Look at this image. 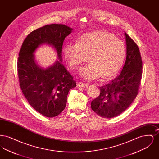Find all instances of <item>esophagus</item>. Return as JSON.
Masks as SVG:
<instances>
[{"label": "esophagus", "instance_id": "34e87169", "mask_svg": "<svg viewBox=\"0 0 159 159\" xmlns=\"http://www.w3.org/2000/svg\"><path fill=\"white\" fill-rule=\"evenodd\" d=\"M88 84L86 83H82L80 82H77V87H86Z\"/></svg>", "mask_w": 159, "mask_h": 159}]
</instances>
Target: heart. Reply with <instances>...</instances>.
<instances>
[{
    "mask_svg": "<svg viewBox=\"0 0 159 159\" xmlns=\"http://www.w3.org/2000/svg\"><path fill=\"white\" fill-rule=\"evenodd\" d=\"M63 52L71 68L82 67L89 57L91 63L79 75L87 80H93L102 75L109 78L117 73L125 60L126 46L113 33L95 31L84 34L77 43H67Z\"/></svg>",
    "mask_w": 159,
    "mask_h": 159,
    "instance_id": "b5f03b06",
    "label": "heart"
}]
</instances>
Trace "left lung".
Returning a JSON list of instances; mask_svg holds the SVG:
<instances>
[{
  "mask_svg": "<svg viewBox=\"0 0 159 159\" xmlns=\"http://www.w3.org/2000/svg\"><path fill=\"white\" fill-rule=\"evenodd\" d=\"M126 59L120 73L99 87L98 97L91 102V108L106 119L116 117L128 108L136 98L143 75V61L136 43L125 33Z\"/></svg>",
  "mask_w": 159,
  "mask_h": 159,
  "instance_id": "left-lung-1",
  "label": "left lung"
}]
</instances>
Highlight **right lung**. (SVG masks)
<instances>
[{"label": "right lung", "mask_w": 159, "mask_h": 159, "mask_svg": "<svg viewBox=\"0 0 159 159\" xmlns=\"http://www.w3.org/2000/svg\"><path fill=\"white\" fill-rule=\"evenodd\" d=\"M72 29L62 24H49L31 31L24 39L17 62L19 85L24 97L35 110L54 117L64 110L69 91L76 82L61 62L46 69L38 67L33 53L42 44L56 49L61 61L62 45Z\"/></svg>", "instance_id": "add662e5"}]
</instances>
